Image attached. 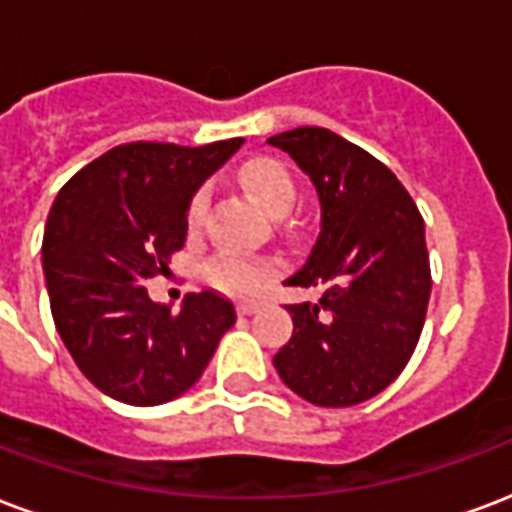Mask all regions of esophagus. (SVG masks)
<instances>
[{"label":"esophagus","instance_id":"obj_1","mask_svg":"<svg viewBox=\"0 0 512 512\" xmlns=\"http://www.w3.org/2000/svg\"><path fill=\"white\" fill-rule=\"evenodd\" d=\"M257 309H260V304H252V301H241V304H236L238 314H255Z\"/></svg>","mask_w":512,"mask_h":512}]
</instances>
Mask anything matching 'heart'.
Masks as SVG:
<instances>
[{"instance_id": "obj_1", "label": "heart", "mask_w": 512, "mask_h": 512, "mask_svg": "<svg viewBox=\"0 0 512 512\" xmlns=\"http://www.w3.org/2000/svg\"><path fill=\"white\" fill-rule=\"evenodd\" d=\"M241 187L252 195L257 206L266 208L268 214H285L295 203V181L282 162L271 157H255L238 170ZM208 206V192L198 189L187 203V227L198 230ZM276 271V263L263 257H241L233 252H219L206 263L208 285L217 287L227 295H255L266 285L268 276Z\"/></svg>"}]
</instances>
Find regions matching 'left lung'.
<instances>
[{
  "label": "left lung",
  "mask_w": 512,
  "mask_h": 512,
  "mask_svg": "<svg viewBox=\"0 0 512 512\" xmlns=\"http://www.w3.org/2000/svg\"><path fill=\"white\" fill-rule=\"evenodd\" d=\"M312 179L320 233L285 285L317 287L290 304L293 336L274 355L282 382L317 407L385 391L415 352L431 295L426 230L415 200L369 151L323 127L268 138Z\"/></svg>",
  "instance_id": "obj_1"
}]
</instances>
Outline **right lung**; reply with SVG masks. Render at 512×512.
<instances>
[{
    "instance_id": "obj_1",
    "label": "right lung",
    "mask_w": 512,
    "mask_h": 512,
    "mask_svg": "<svg viewBox=\"0 0 512 512\" xmlns=\"http://www.w3.org/2000/svg\"><path fill=\"white\" fill-rule=\"evenodd\" d=\"M244 140L208 146L124 143L78 170L56 195L43 236L51 314L78 369L105 396L154 407L189 391L236 323L214 290L181 312L151 301L146 279L187 241V203Z\"/></svg>"
}]
</instances>
